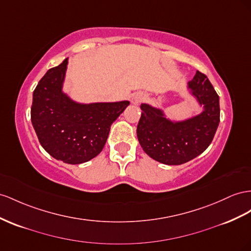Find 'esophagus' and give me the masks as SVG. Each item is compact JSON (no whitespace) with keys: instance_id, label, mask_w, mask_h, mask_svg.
<instances>
[{"instance_id":"obj_1","label":"esophagus","mask_w":251,"mask_h":251,"mask_svg":"<svg viewBox=\"0 0 251 251\" xmlns=\"http://www.w3.org/2000/svg\"><path fill=\"white\" fill-rule=\"evenodd\" d=\"M144 99H145V94H142L140 92L135 93V94H133V96H132V103L137 104Z\"/></svg>"}]
</instances>
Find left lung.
I'll return each instance as SVG.
<instances>
[{
	"label": "left lung",
	"instance_id": "obj_1",
	"mask_svg": "<svg viewBox=\"0 0 251 251\" xmlns=\"http://www.w3.org/2000/svg\"><path fill=\"white\" fill-rule=\"evenodd\" d=\"M187 89L202 107L193 117L172 120L159 107L141 103L137 126L139 144L149 156L165 165H181L211 144L220 124V98L206 75L196 72Z\"/></svg>",
	"mask_w": 251,
	"mask_h": 251
}]
</instances>
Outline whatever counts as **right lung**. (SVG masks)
Segmentation results:
<instances>
[{
	"mask_svg": "<svg viewBox=\"0 0 251 251\" xmlns=\"http://www.w3.org/2000/svg\"><path fill=\"white\" fill-rule=\"evenodd\" d=\"M69 59L47 71L32 94L31 124L40 144L65 164L86 162L102 151L111 126L130 101L80 103L63 91Z\"/></svg>",
	"mask_w": 251,
	"mask_h": 251,
	"instance_id": "obj_1",
	"label": "right lung"
}]
</instances>
